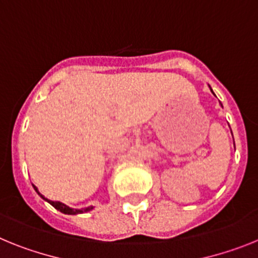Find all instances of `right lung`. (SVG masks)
<instances>
[{
  "label": "right lung",
  "instance_id": "right-lung-1",
  "mask_svg": "<svg viewBox=\"0 0 258 258\" xmlns=\"http://www.w3.org/2000/svg\"><path fill=\"white\" fill-rule=\"evenodd\" d=\"M33 188H35V191L37 192V194H39L40 196H41L42 199H44V200L48 201V203L50 204V205H53V207H54L55 209L59 210V212H62V213H64V214H78V213H87V212H89V210L93 209V208H92V207L86 208V209H71V208H69V207H67V205H64V204L59 203V201H50V200H48V199H45V197L42 196V195L40 194L39 191H37V188H36L35 185H33Z\"/></svg>",
  "mask_w": 258,
  "mask_h": 258
}]
</instances>
